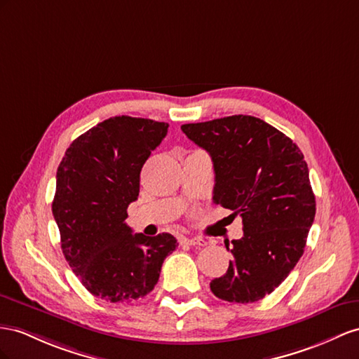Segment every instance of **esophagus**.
<instances>
[{
  "mask_svg": "<svg viewBox=\"0 0 359 359\" xmlns=\"http://www.w3.org/2000/svg\"><path fill=\"white\" fill-rule=\"evenodd\" d=\"M182 243L188 244V245H206V241L203 240V238H187V236H183Z\"/></svg>",
  "mask_w": 359,
  "mask_h": 359,
  "instance_id": "34e87169",
  "label": "esophagus"
}]
</instances>
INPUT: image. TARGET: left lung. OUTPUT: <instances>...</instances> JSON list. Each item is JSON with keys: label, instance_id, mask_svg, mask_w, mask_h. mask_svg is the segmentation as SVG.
Returning <instances> with one entry per match:
<instances>
[{"label": "left lung", "instance_id": "1", "mask_svg": "<svg viewBox=\"0 0 359 359\" xmlns=\"http://www.w3.org/2000/svg\"><path fill=\"white\" fill-rule=\"evenodd\" d=\"M182 132L214 162V203L243 218L244 236L222 278L210 282L218 299H264L296 267L316 217V196L299 147L250 115L183 124Z\"/></svg>", "mask_w": 359, "mask_h": 359}]
</instances>
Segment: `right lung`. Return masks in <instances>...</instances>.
<instances>
[{"mask_svg": "<svg viewBox=\"0 0 359 359\" xmlns=\"http://www.w3.org/2000/svg\"><path fill=\"white\" fill-rule=\"evenodd\" d=\"M167 132L153 119L109 118L72 141L59 165L53 215L62 252L92 296L112 303L147 296L176 250L172 235L132 233L126 223L142 165Z\"/></svg>", "mask_w": 359, "mask_h": 359, "instance_id": "right-lung-1", "label": "right lung"}]
</instances>
